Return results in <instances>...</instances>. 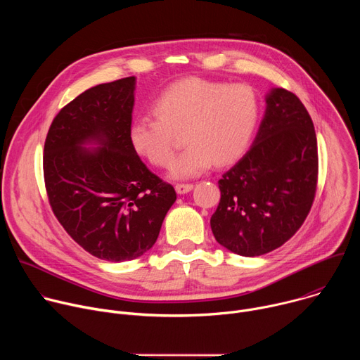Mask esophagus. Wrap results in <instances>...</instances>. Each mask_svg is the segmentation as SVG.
I'll return each instance as SVG.
<instances>
[{"label":"esophagus","mask_w":360,"mask_h":360,"mask_svg":"<svg viewBox=\"0 0 360 360\" xmlns=\"http://www.w3.org/2000/svg\"><path fill=\"white\" fill-rule=\"evenodd\" d=\"M175 189H176V192H178L179 195L188 193L189 191L193 189V184H176V185H175Z\"/></svg>","instance_id":"esophagus-1"}]
</instances>
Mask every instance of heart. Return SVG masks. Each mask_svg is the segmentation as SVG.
<instances>
[{
	"label": "heart",
	"instance_id": "1",
	"mask_svg": "<svg viewBox=\"0 0 360 360\" xmlns=\"http://www.w3.org/2000/svg\"><path fill=\"white\" fill-rule=\"evenodd\" d=\"M152 112L155 117L139 115L131 122V145L149 164L165 168L182 135L188 148L171 165V175L185 179L242 155L259 120V99L245 84L191 77L165 88L152 101Z\"/></svg>",
	"mask_w": 360,
	"mask_h": 360
}]
</instances>
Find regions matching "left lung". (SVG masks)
<instances>
[{
	"mask_svg": "<svg viewBox=\"0 0 360 360\" xmlns=\"http://www.w3.org/2000/svg\"><path fill=\"white\" fill-rule=\"evenodd\" d=\"M211 218L218 243L242 256L289 240L309 214L318 185V141L300 99L283 88L266 96L259 131L242 160L218 181Z\"/></svg>",
	"mask_w": 360,
	"mask_h": 360,
	"instance_id": "8db88e82",
	"label": "left lung"
}]
</instances>
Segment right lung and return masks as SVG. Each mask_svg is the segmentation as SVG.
<instances>
[{"label": "right lung", "instance_id": "1", "mask_svg": "<svg viewBox=\"0 0 360 360\" xmlns=\"http://www.w3.org/2000/svg\"><path fill=\"white\" fill-rule=\"evenodd\" d=\"M134 91L135 77L86 89L57 114L44 145L51 210L81 248L110 262L149 250L176 200L131 145Z\"/></svg>", "mask_w": 360, "mask_h": 360}]
</instances>
